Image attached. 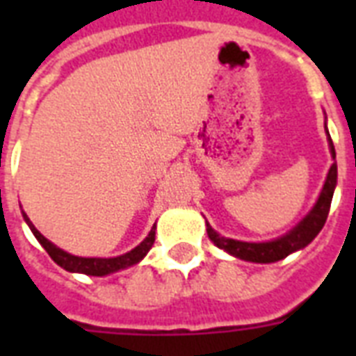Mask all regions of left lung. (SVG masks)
Here are the masks:
<instances>
[{
	"instance_id": "8db88e82",
	"label": "left lung",
	"mask_w": 356,
	"mask_h": 356,
	"mask_svg": "<svg viewBox=\"0 0 356 356\" xmlns=\"http://www.w3.org/2000/svg\"><path fill=\"white\" fill-rule=\"evenodd\" d=\"M327 140H329V149H331V156L334 162L329 168V173H327L323 188H321L320 195H318V201H316L309 214L296 227L290 229L286 234L275 238V240H268V242H242V240H234V238H225L222 234H218L211 227V223L207 222V234L214 242V245L223 249V251H227L229 254H233L236 259L248 260V262H257V264L277 262V260H282L288 254L296 253L299 249L307 248L318 236V233L323 229V225H325V220L329 216V209H331L332 194H334V188H337V151H334L332 140L329 136V131H327Z\"/></svg>"
}]
</instances>
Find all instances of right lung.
I'll return each mask as SVG.
<instances>
[{
    "label": "right lung",
    "instance_id": "add662e5",
    "mask_svg": "<svg viewBox=\"0 0 356 356\" xmlns=\"http://www.w3.org/2000/svg\"><path fill=\"white\" fill-rule=\"evenodd\" d=\"M24 220L25 223L29 225V229L33 231L35 238L40 242V245L47 251V254L51 257L55 262H57L60 268H64L70 273H85V275H94V277H103V275H111L114 271L125 270L129 266L138 264L140 260L144 259L147 251L153 248V243H155V229L156 225H153L149 231V234L142 240V242L136 245L134 249L127 251V253L120 254V257H111V259H99V257H75V254L68 253V251H64V249L57 248L55 243L49 242L44 234L38 231V229L33 225L29 218L25 212Z\"/></svg>",
    "mask_w": 356,
    "mask_h": 356
}]
</instances>
